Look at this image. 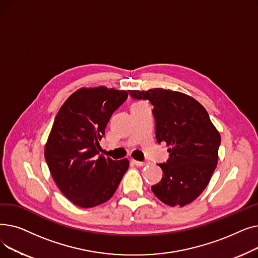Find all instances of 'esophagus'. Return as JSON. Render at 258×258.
I'll return each instance as SVG.
<instances>
[{
	"label": "esophagus",
	"instance_id": "esophagus-1",
	"mask_svg": "<svg viewBox=\"0 0 258 258\" xmlns=\"http://www.w3.org/2000/svg\"><path fill=\"white\" fill-rule=\"evenodd\" d=\"M132 163H133L134 165H136V166L142 167V166H145V165L150 164V162H139V161H136V160H132Z\"/></svg>",
	"mask_w": 258,
	"mask_h": 258
}]
</instances>
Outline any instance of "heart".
<instances>
[{
  "instance_id": "b5f03b06",
  "label": "heart",
  "mask_w": 258,
  "mask_h": 258,
  "mask_svg": "<svg viewBox=\"0 0 258 258\" xmlns=\"http://www.w3.org/2000/svg\"><path fill=\"white\" fill-rule=\"evenodd\" d=\"M137 104H140V103H137Z\"/></svg>"
}]
</instances>
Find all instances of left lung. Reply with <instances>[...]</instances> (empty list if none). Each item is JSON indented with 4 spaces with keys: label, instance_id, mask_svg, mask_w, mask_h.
<instances>
[{
    "label": "left lung",
    "instance_id": "8db88e82",
    "mask_svg": "<svg viewBox=\"0 0 258 258\" xmlns=\"http://www.w3.org/2000/svg\"><path fill=\"white\" fill-rule=\"evenodd\" d=\"M130 95L153 104L157 142L169 146L166 163L158 164L163 177L152 186L153 192L172 207L189 204L206 188L218 164L220 133L205 107L186 94L157 88Z\"/></svg>",
    "mask_w": 258,
    "mask_h": 258
}]
</instances>
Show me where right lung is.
<instances>
[{
	"label": "right lung",
	"instance_id": "right-lung-1",
	"mask_svg": "<svg viewBox=\"0 0 258 258\" xmlns=\"http://www.w3.org/2000/svg\"><path fill=\"white\" fill-rule=\"evenodd\" d=\"M127 95L105 87L79 89L54 119L45 159L59 190L78 207L91 208L110 200L128 168L127 159L99 155L108 121Z\"/></svg>",
	"mask_w": 258,
	"mask_h": 258
}]
</instances>
